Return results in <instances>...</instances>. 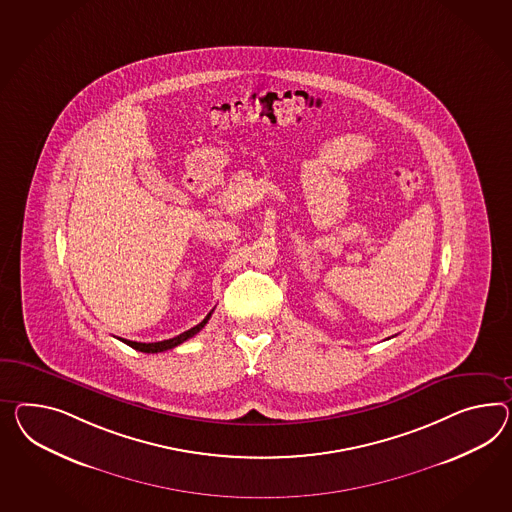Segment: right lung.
<instances>
[{
    "label": "right lung",
    "mask_w": 512,
    "mask_h": 512,
    "mask_svg": "<svg viewBox=\"0 0 512 512\" xmlns=\"http://www.w3.org/2000/svg\"><path fill=\"white\" fill-rule=\"evenodd\" d=\"M211 314H213V310H211L210 314L206 315L200 323H198L197 327L189 328V330H185L182 332L180 336H176V338H171V340H163L156 341V343H141V341H130V340H122L126 345H130L133 349H137V351H141V353H163V351H169V349H174V347H178L180 343H184V341L189 340V338H193L197 332H200L204 325L210 321Z\"/></svg>",
    "instance_id": "right-lung-1"
}]
</instances>
